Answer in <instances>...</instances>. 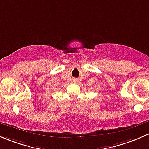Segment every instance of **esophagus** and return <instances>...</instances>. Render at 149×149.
Masks as SVG:
<instances>
[{"instance_id":"1","label":"esophagus","mask_w":149,"mask_h":149,"mask_svg":"<svg viewBox=\"0 0 149 149\" xmlns=\"http://www.w3.org/2000/svg\"><path fill=\"white\" fill-rule=\"evenodd\" d=\"M73 81H74V82H77V79H73Z\"/></svg>"}]
</instances>
